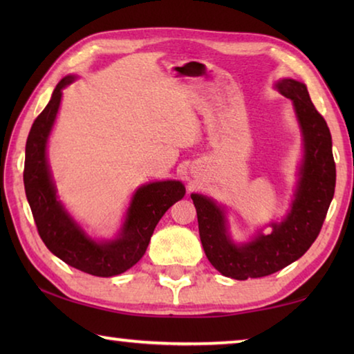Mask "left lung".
I'll return each instance as SVG.
<instances>
[{
    "instance_id": "obj_1",
    "label": "left lung",
    "mask_w": 354,
    "mask_h": 354,
    "mask_svg": "<svg viewBox=\"0 0 354 354\" xmlns=\"http://www.w3.org/2000/svg\"><path fill=\"white\" fill-rule=\"evenodd\" d=\"M274 87L292 100L301 128L304 158L289 214L272 223L270 234L237 245L226 230L223 207L205 195L192 194L196 207L203 250L209 262L232 279L262 278L299 259L319 236L335 187V164L329 128L309 98L308 88L295 80H279Z\"/></svg>"
}]
</instances>
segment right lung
<instances>
[{
    "instance_id": "right-lung-1",
    "label": "right lung",
    "mask_w": 354,
    "mask_h": 354,
    "mask_svg": "<svg viewBox=\"0 0 354 354\" xmlns=\"http://www.w3.org/2000/svg\"><path fill=\"white\" fill-rule=\"evenodd\" d=\"M75 81L65 76L57 84L50 103L34 120L26 140L23 181L39 236L46 248L68 266L93 277L109 278L129 270L145 254L149 239L162 215L181 200L185 187L181 181H158L136 190L120 234L112 241H93L70 217L57 200L46 142L61 106L62 88Z\"/></svg>"
}]
</instances>
